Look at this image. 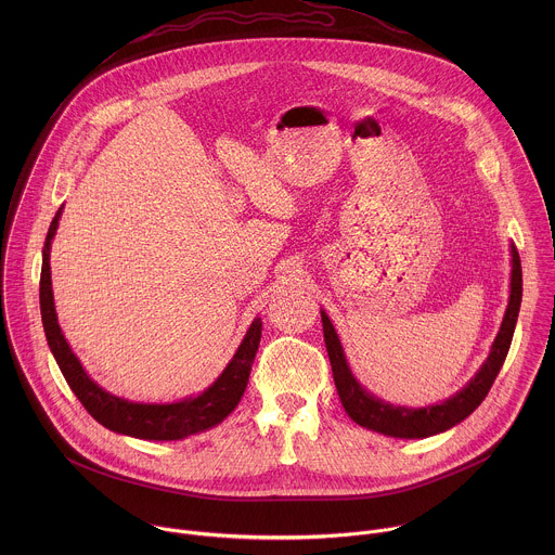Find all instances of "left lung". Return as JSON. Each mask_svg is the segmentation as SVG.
Listing matches in <instances>:
<instances>
[{"label":"left lung","mask_w":555,"mask_h":555,"mask_svg":"<svg viewBox=\"0 0 555 555\" xmlns=\"http://www.w3.org/2000/svg\"><path fill=\"white\" fill-rule=\"evenodd\" d=\"M513 256V269H511V297L508 308L502 318V326L493 339L491 352L487 361L480 365L475 378L455 396L449 397L442 403H434L427 408H405V405H393L389 401H383L372 393H367L357 378L352 376L348 361L344 357L341 341L326 317V312L320 310L322 317V331H324V344L333 370V380L337 387V396L348 412V416L359 423L361 427H367L372 431L391 436V438H427L436 436L440 431H447L468 418L480 401L487 397L495 376L500 374V367L508 354L511 339L515 333V324L519 317L521 306V260L515 245H511Z\"/></svg>","instance_id":"obj_1"}]
</instances>
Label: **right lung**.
Wrapping results in <instances>:
<instances>
[{
    "mask_svg": "<svg viewBox=\"0 0 555 555\" xmlns=\"http://www.w3.org/2000/svg\"><path fill=\"white\" fill-rule=\"evenodd\" d=\"M60 218H62V207L49 227L44 249H42L40 312H42V324H44L51 352L66 383L70 385L73 393L79 397L85 410L106 429L124 436L141 438V440H183L188 436H194L198 431H205L222 423L237 408L243 391L247 387L251 363L260 344V328H262L260 318H254L227 370L203 393L188 397L183 401H175V403H139V401H128L121 397L111 396L87 376V372L82 370L77 354L70 350L57 324L49 256H51V241L57 233Z\"/></svg>",
    "mask_w": 555,
    "mask_h": 555,
    "instance_id": "add662e5",
    "label": "right lung"
}]
</instances>
